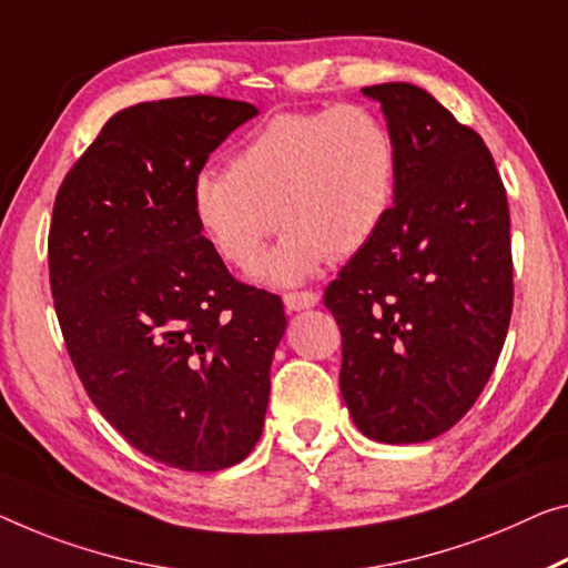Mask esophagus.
Listing matches in <instances>:
<instances>
[{
  "instance_id": "1",
  "label": "esophagus",
  "mask_w": 568,
  "mask_h": 568,
  "mask_svg": "<svg viewBox=\"0 0 568 568\" xmlns=\"http://www.w3.org/2000/svg\"><path fill=\"white\" fill-rule=\"evenodd\" d=\"M317 302H320L317 292H286L284 294V304H286V310H290V312L312 310Z\"/></svg>"
}]
</instances>
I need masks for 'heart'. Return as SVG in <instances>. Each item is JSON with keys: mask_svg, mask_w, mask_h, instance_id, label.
<instances>
[{"mask_svg": "<svg viewBox=\"0 0 568 568\" xmlns=\"http://www.w3.org/2000/svg\"><path fill=\"white\" fill-rule=\"evenodd\" d=\"M396 180V136L373 109L278 111L243 139L229 172L195 174L190 205L215 254L241 272L282 223L261 276L296 284L368 246L394 211Z\"/></svg>", "mask_w": 568, "mask_h": 568, "instance_id": "1", "label": "heart"}]
</instances>
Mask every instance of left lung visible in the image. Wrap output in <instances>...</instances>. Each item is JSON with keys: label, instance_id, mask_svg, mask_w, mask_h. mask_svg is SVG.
Returning a JSON list of instances; mask_svg holds the SVG:
<instances>
[{"label": "left lung", "instance_id": "left-lung-1", "mask_svg": "<svg viewBox=\"0 0 568 568\" xmlns=\"http://www.w3.org/2000/svg\"><path fill=\"white\" fill-rule=\"evenodd\" d=\"M398 144L396 203L325 290L339 390L383 444L449 432L490 381L513 312L510 211L483 136L412 83L363 89Z\"/></svg>", "mask_w": 568, "mask_h": 568}]
</instances>
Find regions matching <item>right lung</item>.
<instances>
[{
  "label": "right lung",
  "instance_id": "1",
  "mask_svg": "<svg viewBox=\"0 0 568 568\" xmlns=\"http://www.w3.org/2000/svg\"><path fill=\"white\" fill-rule=\"evenodd\" d=\"M246 101L180 95L113 113L58 190L50 290L95 408L134 449L217 473L256 447L286 329L276 294L233 278L190 187Z\"/></svg>",
  "mask_w": 568,
  "mask_h": 568
}]
</instances>
